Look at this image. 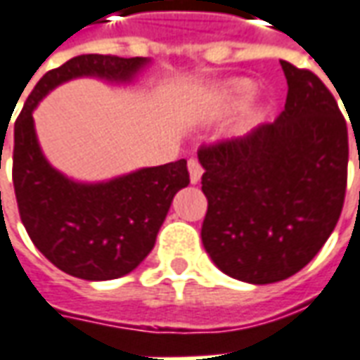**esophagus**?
I'll return each mask as SVG.
<instances>
[{"label": "esophagus", "mask_w": 360, "mask_h": 360, "mask_svg": "<svg viewBox=\"0 0 360 360\" xmlns=\"http://www.w3.org/2000/svg\"><path fill=\"white\" fill-rule=\"evenodd\" d=\"M188 175H191V183H195V185L202 177V165L198 164V160L195 158L188 160Z\"/></svg>", "instance_id": "1"}]
</instances>
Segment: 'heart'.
<instances>
[{
	"label": "heart",
	"mask_w": 360,
	"mask_h": 360,
	"mask_svg": "<svg viewBox=\"0 0 360 360\" xmlns=\"http://www.w3.org/2000/svg\"><path fill=\"white\" fill-rule=\"evenodd\" d=\"M255 90H257V86H255V82H250L249 79H235V81H229L227 84H224V86L219 89V100L224 102V105H226L227 110H239V108H243V105L252 98ZM262 111L264 110L252 111L249 117L243 119L241 129L250 125L252 121H257V117Z\"/></svg>",
	"instance_id": "b5f03b06"
}]
</instances>
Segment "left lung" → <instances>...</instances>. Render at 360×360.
<instances>
[{
  "instance_id": "left-lung-1",
  "label": "left lung",
  "mask_w": 360,
  "mask_h": 360,
  "mask_svg": "<svg viewBox=\"0 0 360 360\" xmlns=\"http://www.w3.org/2000/svg\"><path fill=\"white\" fill-rule=\"evenodd\" d=\"M281 69L287 100L274 123L198 150L204 249L224 274L257 285L291 278L316 257L347 188V123L335 98L309 69Z\"/></svg>"
}]
</instances>
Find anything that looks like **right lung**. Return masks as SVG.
Here are the masks:
<instances>
[{"label": "right lung", "mask_w": 360, "mask_h": 360, "mask_svg": "<svg viewBox=\"0 0 360 360\" xmlns=\"http://www.w3.org/2000/svg\"><path fill=\"white\" fill-rule=\"evenodd\" d=\"M146 63V58L77 56L44 75L15 121L13 187L20 221L36 249L75 278H121L148 257L173 196L191 181L187 160L142 167L105 183H77L44 158L32 111L61 82L77 77L125 82Z\"/></svg>", "instance_id": "obj_1"}]
</instances>
